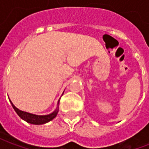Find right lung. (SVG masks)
Returning a JSON list of instances; mask_svg holds the SVG:
<instances>
[{
	"instance_id": "1",
	"label": "right lung",
	"mask_w": 149,
	"mask_h": 149,
	"mask_svg": "<svg viewBox=\"0 0 149 149\" xmlns=\"http://www.w3.org/2000/svg\"><path fill=\"white\" fill-rule=\"evenodd\" d=\"M11 102V101H10ZM60 102V100L58 101V104ZM12 106L13 108V109L15 110V112L17 113V115L21 117V119H23L24 120H25L28 123H30V124H33V125H43V124H45V123H48L50 120H52V119H54L57 115L58 113L59 109L57 107V109L54 111L53 112H52L51 114H49V115H45V116H37L34 115V114H31V113H29V112H23V111H21L19 110L17 108L13 105V104L12 103Z\"/></svg>"
}]
</instances>
